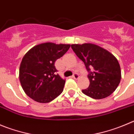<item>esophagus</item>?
<instances>
[{"instance_id":"esophagus-1","label":"esophagus","mask_w":134,"mask_h":134,"mask_svg":"<svg viewBox=\"0 0 134 134\" xmlns=\"http://www.w3.org/2000/svg\"><path fill=\"white\" fill-rule=\"evenodd\" d=\"M73 78H74L75 79H77L79 78V75L77 74V73H74L73 75Z\"/></svg>"}]
</instances>
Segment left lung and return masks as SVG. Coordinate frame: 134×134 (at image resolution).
<instances>
[{
  "instance_id": "obj_1",
  "label": "left lung",
  "mask_w": 134,
  "mask_h": 134,
  "mask_svg": "<svg viewBox=\"0 0 134 134\" xmlns=\"http://www.w3.org/2000/svg\"><path fill=\"white\" fill-rule=\"evenodd\" d=\"M71 48L83 61L88 72L89 87L82 92L94 99L110 95L121 80L120 67L117 59L107 49L93 43L72 44Z\"/></svg>"
}]
</instances>
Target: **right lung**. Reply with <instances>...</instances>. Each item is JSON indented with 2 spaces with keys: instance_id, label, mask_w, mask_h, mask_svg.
Returning a JSON list of instances; mask_svg holds the SVG:
<instances>
[{
  "instance_id": "add662e5",
  "label": "right lung",
  "mask_w": 134,
  "mask_h": 134,
  "mask_svg": "<svg viewBox=\"0 0 134 134\" xmlns=\"http://www.w3.org/2000/svg\"><path fill=\"white\" fill-rule=\"evenodd\" d=\"M70 44L41 43L32 47L22 58L19 70L20 84L34 100L47 103L63 92L65 80L57 72L55 62L68 51Z\"/></svg>"
}]
</instances>
